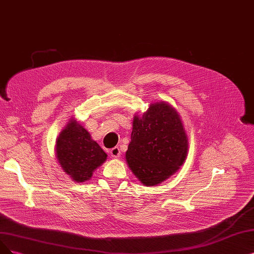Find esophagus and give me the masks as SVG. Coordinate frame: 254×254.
Masks as SVG:
<instances>
[{"label": "esophagus", "instance_id": "1", "mask_svg": "<svg viewBox=\"0 0 254 254\" xmlns=\"http://www.w3.org/2000/svg\"><path fill=\"white\" fill-rule=\"evenodd\" d=\"M109 153H110V155H111L112 157H115V159H118V157H120V155H121L120 148H119V147H113L112 149H110Z\"/></svg>", "mask_w": 254, "mask_h": 254}]
</instances>
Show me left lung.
<instances>
[{
    "label": "left lung",
    "mask_w": 254,
    "mask_h": 254,
    "mask_svg": "<svg viewBox=\"0 0 254 254\" xmlns=\"http://www.w3.org/2000/svg\"><path fill=\"white\" fill-rule=\"evenodd\" d=\"M188 147L177 109L167 102H155L141 117H133L126 162L139 182L152 187L180 169L186 161Z\"/></svg>",
    "instance_id": "left-lung-1"
}]
</instances>
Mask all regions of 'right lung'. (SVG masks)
I'll return each mask as SVG.
<instances>
[{"label": "right lung", "instance_id": "right-lung-1", "mask_svg": "<svg viewBox=\"0 0 254 254\" xmlns=\"http://www.w3.org/2000/svg\"><path fill=\"white\" fill-rule=\"evenodd\" d=\"M55 151L61 167L75 183L89 181L93 171L107 160L106 152L74 118L61 131Z\"/></svg>", "mask_w": 254, "mask_h": 254}]
</instances>
